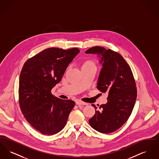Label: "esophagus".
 Segmentation results:
<instances>
[{"label":"esophagus","mask_w":159,"mask_h":159,"mask_svg":"<svg viewBox=\"0 0 159 159\" xmlns=\"http://www.w3.org/2000/svg\"><path fill=\"white\" fill-rule=\"evenodd\" d=\"M76 104L77 105H87L88 104L87 103L84 102L83 101H79V100L76 101Z\"/></svg>","instance_id":"1"}]
</instances>
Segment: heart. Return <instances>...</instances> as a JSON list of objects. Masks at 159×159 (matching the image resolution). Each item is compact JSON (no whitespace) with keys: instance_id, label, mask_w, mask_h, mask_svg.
Wrapping results in <instances>:
<instances>
[{"instance_id":"obj_1","label":"heart","mask_w":159,"mask_h":159,"mask_svg":"<svg viewBox=\"0 0 159 159\" xmlns=\"http://www.w3.org/2000/svg\"><path fill=\"white\" fill-rule=\"evenodd\" d=\"M95 66L94 63L91 60H86L83 62L82 67H89V66Z\"/></svg>"}]
</instances>
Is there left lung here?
Listing matches in <instances>:
<instances>
[{
  "instance_id": "obj_1",
  "label": "left lung",
  "mask_w": 159,
  "mask_h": 159,
  "mask_svg": "<svg viewBox=\"0 0 159 159\" xmlns=\"http://www.w3.org/2000/svg\"><path fill=\"white\" fill-rule=\"evenodd\" d=\"M85 53L98 55L102 65L97 82L101 92H108L107 102L99 110L92 104L95 114L89 122L92 128L110 134L120 128L128 119L136 98L135 82L131 69L121 55L111 49L94 46Z\"/></svg>"
}]
</instances>
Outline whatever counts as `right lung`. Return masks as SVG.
Returning a JSON list of instances; mask_svg holds the SVG:
<instances>
[{
    "instance_id": "right-lung-1",
    "label": "right lung",
    "mask_w": 159,
    "mask_h": 159,
    "mask_svg": "<svg viewBox=\"0 0 159 159\" xmlns=\"http://www.w3.org/2000/svg\"><path fill=\"white\" fill-rule=\"evenodd\" d=\"M79 52L77 48H51L23 66L19 82L20 106L27 121L44 135H54L64 128L75 106L71 100L53 97L51 91Z\"/></svg>"
}]
</instances>
